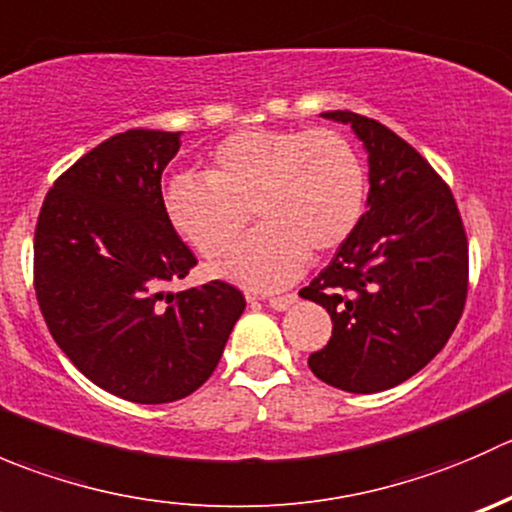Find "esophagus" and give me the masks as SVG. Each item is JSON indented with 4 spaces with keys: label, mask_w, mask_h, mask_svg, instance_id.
Wrapping results in <instances>:
<instances>
[{
    "label": "esophagus",
    "mask_w": 512,
    "mask_h": 512,
    "mask_svg": "<svg viewBox=\"0 0 512 512\" xmlns=\"http://www.w3.org/2000/svg\"><path fill=\"white\" fill-rule=\"evenodd\" d=\"M294 302H297V294H277V297L267 299V304H270L272 309H277V312H285V309L292 307Z\"/></svg>",
    "instance_id": "34e87169"
}]
</instances>
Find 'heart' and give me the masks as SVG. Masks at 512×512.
Wrapping results in <instances>:
<instances>
[{
	"label": "heart",
	"instance_id": "1",
	"mask_svg": "<svg viewBox=\"0 0 512 512\" xmlns=\"http://www.w3.org/2000/svg\"><path fill=\"white\" fill-rule=\"evenodd\" d=\"M203 175L170 180L165 215L185 242L213 260L230 250L250 208L262 225L220 272L252 289L292 282L307 255L337 250L364 215V165L332 128L237 131L213 148Z\"/></svg>",
	"mask_w": 512,
	"mask_h": 512
}]
</instances>
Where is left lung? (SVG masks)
<instances>
[{
	"label": "left lung",
	"instance_id": "1",
	"mask_svg": "<svg viewBox=\"0 0 512 512\" xmlns=\"http://www.w3.org/2000/svg\"><path fill=\"white\" fill-rule=\"evenodd\" d=\"M369 153V198L334 260L299 292L332 317V339L309 356L324 384L376 394L421 371L456 329L468 294V240L451 188L404 138L352 111Z\"/></svg>",
	"mask_w": 512,
	"mask_h": 512
}]
</instances>
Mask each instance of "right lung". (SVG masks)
Segmentation results:
<instances>
[{
	"label": "right lung",
	"mask_w": 512,
	"mask_h": 512,
	"mask_svg": "<svg viewBox=\"0 0 512 512\" xmlns=\"http://www.w3.org/2000/svg\"><path fill=\"white\" fill-rule=\"evenodd\" d=\"M183 133H118L76 160L41 205L34 289L59 349L76 369L136 404L185 399L210 379L245 312L213 280L165 292L198 265L160 193Z\"/></svg>",
	"instance_id": "obj_1"
}]
</instances>
